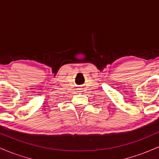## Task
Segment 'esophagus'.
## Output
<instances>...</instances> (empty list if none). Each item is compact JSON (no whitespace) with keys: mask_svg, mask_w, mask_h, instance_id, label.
Here are the masks:
<instances>
[{"mask_svg":"<svg viewBox=\"0 0 159 159\" xmlns=\"http://www.w3.org/2000/svg\"><path fill=\"white\" fill-rule=\"evenodd\" d=\"M77 90H78V92H82V90H82V89H81V88H78V89H77Z\"/></svg>","mask_w":159,"mask_h":159,"instance_id":"1","label":"esophagus"}]
</instances>
